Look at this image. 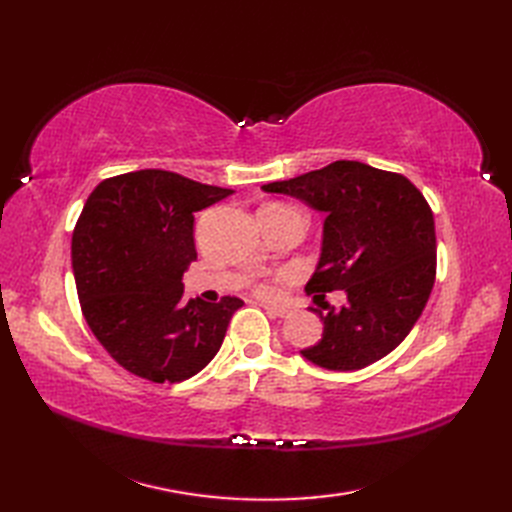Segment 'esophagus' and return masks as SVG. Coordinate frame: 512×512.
I'll return each mask as SVG.
<instances>
[{
    "label": "esophagus",
    "mask_w": 512,
    "mask_h": 512,
    "mask_svg": "<svg viewBox=\"0 0 512 512\" xmlns=\"http://www.w3.org/2000/svg\"><path fill=\"white\" fill-rule=\"evenodd\" d=\"M267 309V314L269 316H273V318H286L288 316V309L286 307H280V305H269V303H265L262 305Z\"/></svg>",
    "instance_id": "esophagus-1"
}]
</instances>
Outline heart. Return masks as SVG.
I'll list each match as a JSON object with an SVG mask.
<instances>
[{
  "label": "heart",
  "mask_w": 512,
  "mask_h": 512,
  "mask_svg": "<svg viewBox=\"0 0 512 512\" xmlns=\"http://www.w3.org/2000/svg\"><path fill=\"white\" fill-rule=\"evenodd\" d=\"M280 207H284V205H280ZM254 290L260 294V297H271V294H275V288L269 282H258L254 286Z\"/></svg>",
  "instance_id": "1"
}]
</instances>
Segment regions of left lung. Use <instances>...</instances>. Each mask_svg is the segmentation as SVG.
<instances>
[{
	"label": "left lung",
	"instance_id": "left-lung-1",
	"mask_svg": "<svg viewBox=\"0 0 512 512\" xmlns=\"http://www.w3.org/2000/svg\"><path fill=\"white\" fill-rule=\"evenodd\" d=\"M324 211L322 256L307 294L346 290L344 307H312L322 339L307 361L354 371L393 352L421 318L436 282V222L425 196L399 173L337 160L288 181L262 185Z\"/></svg>",
	"mask_w": 512,
	"mask_h": 512
}]
</instances>
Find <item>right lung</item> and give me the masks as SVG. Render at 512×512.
I'll return each instance as SVG.
<instances>
[{"label":"right lung","mask_w":512,"mask_h":512,"mask_svg":"<svg viewBox=\"0 0 512 512\" xmlns=\"http://www.w3.org/2000/svg\"><path fill=\"white\" fill-rule=\"evenodd\" d=\"M232 192L145 168L89 194L72 232L76 292L91 333L130 374L175 384L218 354L243 301H185L181 280L196 260L194 213Z\"/></svg>","instance_id":"right-lung-1"}]
</instances>
